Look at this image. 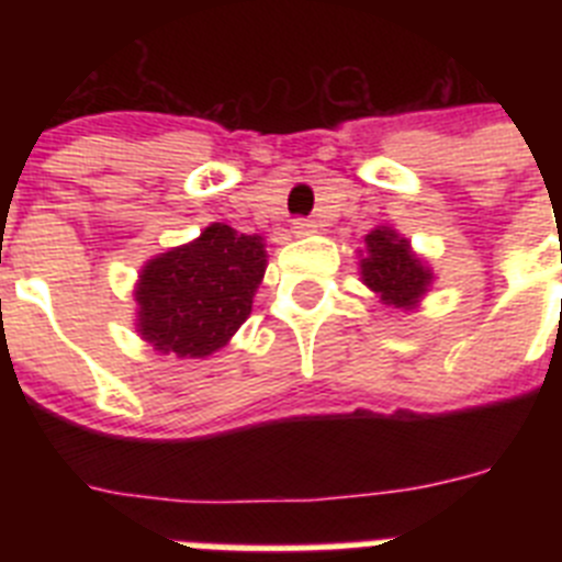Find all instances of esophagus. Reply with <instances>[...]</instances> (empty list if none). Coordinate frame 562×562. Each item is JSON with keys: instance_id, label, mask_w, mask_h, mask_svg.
Here are the masks:
<instances>
[{"instance_id": "34e87169", "label": "esophagus", "mask_w": 562, "mask_h": 562, "mask_svg": "<svg viewBox=\"0 0 562 562\" xmlns=\"http://www.w3.org/2000/svg\"><path fill=\"white\" fill-rule=\"evenodd\" d=\"M292 233H295V236H312V233H317V222L295 220L292 222Z\"/></svg>"}]
</instances>
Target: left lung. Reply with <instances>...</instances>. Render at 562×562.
<instances>
[{"mask_svg": "<svg viewBox=\"0 0 562 562\" xmlns=\"http://www.w3.org/2000/svg\"><path fill=\"white\" fill-rule=\"evenodd\" d=\"M360 276L362 284L394 310H414L434 281V272L411 250L408 238H402L391 227H376L366 236Z\"/></svg>", "mask_w": 562, "mask_h": 562, "instance_id": "1", "label": "left lung"}]
</instances>
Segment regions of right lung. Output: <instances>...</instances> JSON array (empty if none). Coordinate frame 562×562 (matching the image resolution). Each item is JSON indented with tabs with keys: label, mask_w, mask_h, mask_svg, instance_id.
<instances>
[{
	"label": "right lung",
	"mask_w": 562,
	"mask_h": 562,
	"mask_svg": "<svg viewBox=\"0 0 562 562\" xmlns=\"http://www.w3.org/2000/svg\"><path fill=\"white\" fill-rule=\"evenodd\" d=\"M265 270L261 236L213 222L200 238L146 261L134 290L137 331L162 355H213L247 321Z\"/></svg>",
	"instance_id": "obj_1"
}]
</instances>
